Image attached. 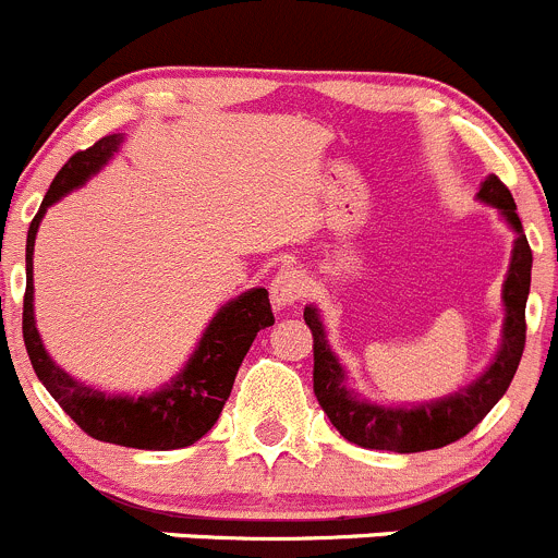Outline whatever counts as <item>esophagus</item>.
Wrapping results in <instances>:
<instances>
[{
	"instance_id": "obj_1",
	"label": "esophagus",
	"mask_w": 558,
	"mask_h": 558,
	"mask_svg": "<svg viewBox=\"0 0 558 558\" xmlns=\"http://www.w3.org/2000/svg\"><path fill=\"white\" fill-rule=\"evenodd\" d=\"M305 291L307 280L305 275H302V269L286 267L280 269L272 278V283H269V300H272V305L278 307V311H283V307H291L294 302H300L302 296H305Z\"/></svg>"
}]
</instances>
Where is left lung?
<instances>
[{
	"label": "left lung",
	"instance_id": "left-lung-1",
	"mask_svg": "<svg viewBox=\"0 0 558 558\" xmlns=\"http://www.w3.org/2000/svg\"><path fill=\"white\" fill-rule=\"evenodd\" d=\"M477 198L488 207L499 209L505 223L515 231V242H512L510 269H507L505 286H501L505 324H501L499 351L490 360V365L466 387L416 405L373 403L349 387L345 367L340 365L332 345H329L318 307H305V324L313 332V392H316L324 414L329 416V423L351 445L389 452L439 450V447L452 445V441L463 439L472 428H477L480 420L499 403L501 395L510 387L518 362H521L523 343H526L532 251H529L521 218L515 213L512 193L501 185L499 177H485Z\"/></svg>",
	"mask_w": 558,
	"mask_h": 558
}]
</instances>
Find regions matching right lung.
I'll list each match as a JSON object with an SVG mask.
<instances>
[{"label": "right lung", "mask_w": 558, "mask_h": 558, "mask_svg": "<svg viewBox=\"0 0 558 558\" xmlns=\"http://www.w3.org/2000/svg\"><path fill=\"white\" fill-rule=\"evenodd\" d=\"M122 142L124 135L113 133L100 138L95 147L75 153L53 177L51 187L32 220L29 234H26L24 343L43 387L92 439L135 447V450H180V447L196 445L218 423L220 411L234 387L236 371L256 340L258 329L275 324L267 289H251L220 305V311L215 313L213 322L198 338L196 351L187 356L185 367L171 381L147 395H108L92 384L73 378L51 360L35 324L32 256H35V236L43 223V215L70 191L86 185L113 158V153H119Z\"/></svg>", "instance_id": "right-lung-1"}]
</instances>
